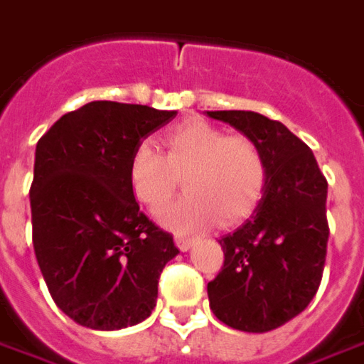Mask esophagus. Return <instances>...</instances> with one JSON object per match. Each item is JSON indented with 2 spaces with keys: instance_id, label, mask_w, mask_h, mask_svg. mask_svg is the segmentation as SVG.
Returning <instances> with one entry per match:
<instances>
[{
  "instance_id": "esophagus-1",
  "label": "esophagus",
  "mask_w": 364,
  "mask_h": 364,
  "mask_svg": "<svg viewBox=\"0 0 364 364\" xmlns=\"http://www.w3.org/2000/svg\"><path fill=\"white\" fill-rule=\"evenodd\" d=\"M175 244H177V247H179L181 252H189L191 245H193V240L185 236H175Z\"/></svg>"
}]
</instances>
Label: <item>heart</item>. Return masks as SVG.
Here are the masks:
<instances>
[{"mask_svg":"<svg viewBox=\"0 0 364 364\" xmlns=\"http://www.w3.org/2000/svg\"><path fill=\"white\" fill-rule=\"evenodd\" d=\"M164 156L151 144L136 146L128 177L136 198L158 210L177 187L187 195L158 213V220L175 232H193L218 218L232 226L259 203L267 166L259 146L247 136H228L206 120H187L161 136Z\"/></svg>","mask_w":364,"mask_h":364,"instance_id":"obj_1","label":"heart"}]
</instances>
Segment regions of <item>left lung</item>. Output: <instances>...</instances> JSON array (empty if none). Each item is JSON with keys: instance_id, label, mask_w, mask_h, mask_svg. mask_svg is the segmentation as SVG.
Segmentation results:
<instances>
[{"instance_id": "1", "label": "left lung", "mask_w": 364, "mask_h": 364, "mask_svg": "<svg viewBox=\"0 0 364 364\" xmlns=\"http://www.w3.org/2000/svg\"><path fill=\"white\" fill-rule=\"evenodd\" d=\"M259 146L267 179L253 214L218 240L224 267L208 282L214 316L247 333L296 318L320 287L326 252L328 181L312 150L279 120L253 111H206Z\"/></svg>"}]
</instances>
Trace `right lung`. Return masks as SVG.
I'll return each instance as SVG.
<instances>
[{"label": "right lung", "mask_w": 364, "mask_h": 364, "mask_svg": "<svg viewBox=\"0 0 364 364\" xmlns=\"http://www.w3.org/2000/svg\"><path fill=\"white\" fill-rule=\"evenodd\" d=\"M177 117L148 105L91 101L38 140L31 185L33 245L54 302L83 328L144 321L179 253L140 213L128 177L136 146Z\"/></svg>", "instance_id": "obj_1"}]
</instances>
